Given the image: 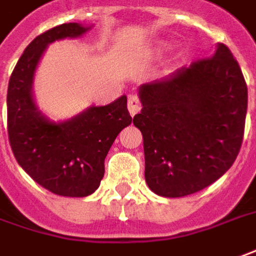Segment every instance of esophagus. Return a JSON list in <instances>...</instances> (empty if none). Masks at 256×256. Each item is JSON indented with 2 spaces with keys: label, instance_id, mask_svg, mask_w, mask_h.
Masks as SVG:
<instances>
[{
  "label": "esophagus",
  "instance_id": "34e87169",
  "mask_svg": "<svg viewBox=\"0 0 256 256\" xmlns=\"http://www.w3.org/2000/svg\"><path fill=\"white\" fill-rule=\"evenodd\" d=\"M128 112L132 116H134L136 114H138L140 108H142V104H140V99L137 95L132 94L128 96Z\"/></svg>",
  "mask_w": 256,
  "mask_h": 256
}]
</instances>
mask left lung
I'll use <instances>...</instances> for the list:
<instances>
[{
  "label": "left lung",
  "instance_id": "left-lung-1",
  "mask_svg": "<svg viewBox=\"0 0 256 256\" xmlns=\"http://www.w3.org/2000/svg\"><path fill=\"white\" fill-rule=\"evenodd\" d=\"M146 182L154 194L182 198L228 171L244 138L248 90L237 60L220 43L213 57L140 86Z\"/></svg>",
  "mask_w": 256,
  "mask_h": 256
}]
</instances>
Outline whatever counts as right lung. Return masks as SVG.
<instances>
[{
	"label": "right lung",
	"mask_w": 256,
	"mask_h": 256,
	"mask_svg": "<svg viewBox=\"0 0 256 256\" xmlns=\"http://www.w3.org/2000/svg\"><path fill=\"white\" fill-rule=\"evenodd\" d=\"M88 29L76 22L62 24L34 38L12 71L6 95L8 138L18 164L40 186L70 198L98 189L114 138L132 123L124 95L62 123L46 119L34 105L33 74L48 43L77 38Z\"/></svg>",
	"instance_id": "right-lung-1"
}]
</instances>
